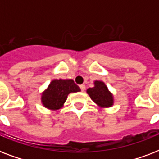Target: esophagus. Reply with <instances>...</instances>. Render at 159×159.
Returning a JSON list of instances; mask_svg holds the SVG:
<instances>
[{
  "label": "esophagus",
  "instance_id": "34e87169",
  "mask_svg": "<svg viewBox=\"0 0 159 159\" xmlns=\"http://www.w3.org/2000/svg\"><path fill=\"white\" fill-rule=\"evenodd\" d=\"M80 88H81V90H82V92H84L86 87H85V85H83V84L80 85Z\"/></svg>",
  "mask_w": 159,
  "mask_h": 159
}]
</instances>
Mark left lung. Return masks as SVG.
Returning a JSON list of instances; mask_svg holds the SVG:
<instances>
[{
    "label": "left lung",
    "instance_id": "obj_1",
    "mask_svg": "<svg viewBox=\"0 0 159 159\" xmlns=\"http://www.w3.org/2000/svg\"><path fill=\"white\" fill-rule=\"evenodd\" d=\"M87 93L101 108H108L114 105L113 94L109 91L107 86L102 81H95L94 87L88 88Z\"/></svg>",
    "mask_w": 159,
    "mask_h": 159
}]
</instances>
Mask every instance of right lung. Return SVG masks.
Here are the masks:
<instances>
[{"instance_id":"right-lung-1","label":"right lung","mask_w":159,"mask_h":159,"mask_svg":"<svg viewBox=\"0 0 159 159\" xmlns=\"http://www.w3.org/2000/svg\"><path fill=\"white\" fill-rule=\"evenodd\" d=\"M81 92L80 87L72 79H53L41 93V102L45 108L57 111L62 108L72 92Z\"/></svg>"}]
</instances>
